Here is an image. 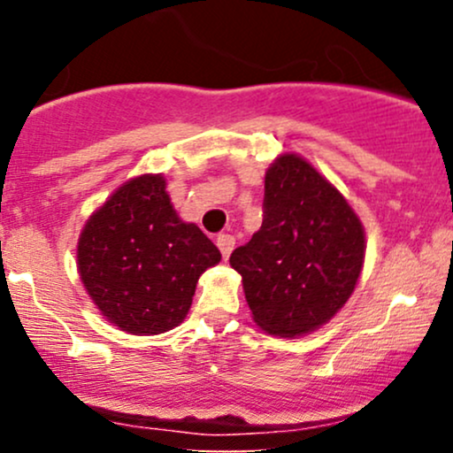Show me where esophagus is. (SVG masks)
I'll list each match as a JSON object with an SVG mask.
<instances>
[{"instance_id": "1", "label": "esophagus", "mask_w": 453, "mask_h": 453, "mask_svg": "<svg viewBox=\"0 0 453 453\" xmlns=\"http://www.w3.org/2000/svg\"><path fill=\"white\" fill-rule=\"evenodd\" d=\"M234 244H236V241H234V236H230V234H221V236L217 238V247H219L223 257H230Z\"/></svg>"}]
</instances>
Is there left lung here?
<instances>
[{"mask_svg":"<svg viewBox=\"0 0 453 453\" xmlns=\"http://www.w3.org/2000/svg\"><path fill=\"white\" fill-rule=\"evenodd\" d=\"M364 227L334 185L294 153L264 180V221L234 249L253 321L274 336L309 334L349 300L362 273Z\"/></svg>","mask_w":453,"mask_h":453,"instance_id":"obj_1","label":"left lung"}]
</instances>
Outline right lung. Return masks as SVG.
I'll return each mask as SVG.
<instances>
[{"label":"right lung","mask_w":453,"mask_h":453,"mask_svg":"<svg viewBox=\"0 0 453 453\" xmlns=\"http://www.w3.org/2000/svg\"><path fill=\"white\" fill-rule=\"evenodd\" d=\"M76 257L102 315L123 332L149 336L185 319L197 279L221 253L196 223L176 215L164 176L142 174L89 217Z\"/></svg>","instance_id":"add662e5"}]
</instances>
